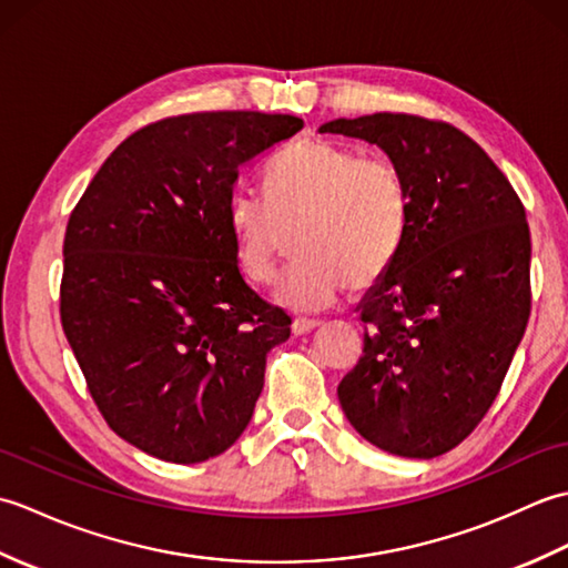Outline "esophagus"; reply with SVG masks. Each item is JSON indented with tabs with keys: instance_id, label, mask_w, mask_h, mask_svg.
<instances>
[{
	"instance_id": "34e87169",
	"label": "esophagus",
	"mask_w": 568,
	"mask_h": 568,
	"mask_svg": "<svg viewBox=\"0 0 568 568\" xmlns=\"http://www.w3.org/2000/svg\"><path fill=\"white\" fill-rule=\"evenodd\" d=\"M317 327V320H307V317H295L293 320V334H307Z\"/></svg>"
}]
</instances>
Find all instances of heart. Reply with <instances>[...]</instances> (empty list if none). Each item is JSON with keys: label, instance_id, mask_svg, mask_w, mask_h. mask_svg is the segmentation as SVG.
Instances as JSON below:
<instances>
[{"label": "heart", "instance_id": "heart-1", "mask_svg": "<svg viewBox=\"0 0 568 568\" xmlns=\"http://www.w3.org/2000/svg\"><path fill=\"white\" fill-rule=\"evenodd\" d=\"M413 197L407 180L383 155H361L342 143L310 139L265 168V195L236 190L229 232L241 273L268 285L300 241V258L275 297L297 310L329 307L346 283L366 291L400 253Z\"/></svg>", "mask_w": 568, "mask_h": 568}]
</instances>
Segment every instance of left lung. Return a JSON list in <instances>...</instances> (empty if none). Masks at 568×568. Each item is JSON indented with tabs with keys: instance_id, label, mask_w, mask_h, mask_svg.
I'll list each match as a JSON object with an SVG mask.
<instances>
[{
	"instance_id": "1",
	"label": "left lung",
	"mask_w": 568,
	"mask_h": 568,
	"mask_svg": "<svg viewBox=\"0 0 568 568\" xmlns=\"http://www.w3.org/2000/svg\"><path fill=\"white\" fill-rule=\"evenodd\" d=\"M320 131L376 143L413 197L405 244L358 307L364 354L336 388L342 409L383 452L442 456L486 417L527 327L525 204L488 153L442 119L378 112Z\"/></svg>"
}]
</instances>
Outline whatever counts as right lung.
I'll use <instances>...</instances> for the list:
<instances>
[{
    "label": "right lung",
    "instance_id": "1",
    "mask_svg": "<svg viewBox=\"0 0 568 568\" xmlns=\"http://www.w3.org/2000/svg\"><path fill=\"white\" fill-rule=\"evenodd\" d=\"M303 129L293 114L195 112L134 131L102 163L63 241L60 322L94 405L171 464L226 452L291 317L239 273V171Z\"/></svg>",
    "mask_w": 568,
    "mask_h": 568
}]
</instances>
